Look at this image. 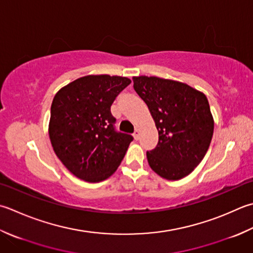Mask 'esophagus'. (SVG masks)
Listing matches in <instances>:
<instances>
[{"instance_id":"esophagus-1","label":"esophagus","mask_w":253,"mask_h":253,"mask_svg":"<svg viewBox=\"0 0 253 253\" xmlns=\"http://www.w3.org/2000/svg\"><path fill=\"white\" fill-rule=\"evenodd\" d=\"M139 136H140V130L138 129V128H136L135 132H133V137H135L136 140H138V139H139Z\"/></svg>"}]
</instances>
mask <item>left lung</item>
Returning <instances> with one entry per match:
<instances>
[{
	"mask_svg": "<svg viewBox=\"0 0 253 253\" xmlns=\"http://www.w3.org/2000/svg\"><path fill=\"white\" fill-rule=\"evenodd\" d=\"M132 81L159 133L157 147L147 151L150 168L167 180L189 175L205 157L214 132L205 94L185 83L157 77H133Z\"/></svg>",
	"mask_w": 253,
	"mask_h": 253,
	"instance_id": "8db88e82",
	"label": "left lung"
}]
</instances>
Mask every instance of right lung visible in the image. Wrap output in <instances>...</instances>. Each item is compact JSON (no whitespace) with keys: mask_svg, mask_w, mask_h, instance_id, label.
Returning a JSON list of instances; mask_svg holds the SVG:
<instances>
[{"mask_svg":"<svg viewBox=\"0 0 253 253\" xmlns=\"http://www.w3.org/2000/svg\"><path fill=\"white\" fill-rule=\"evenodd\" d=\"M130 82L108 74L86 76L54 95L49 138L57 157L79 179L91 183L106 180L125 157L133 138L115 129L111 106Z\"/></svg>","mask_w":253,"mask_h":253,"instance_id":"1","label":"right lung"}]
</instances>
